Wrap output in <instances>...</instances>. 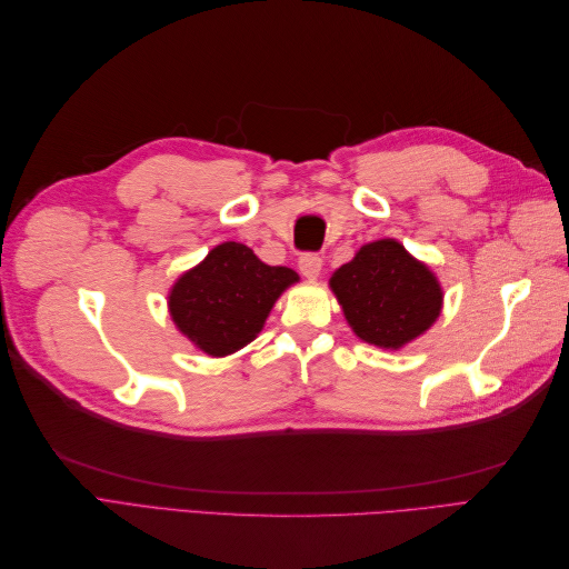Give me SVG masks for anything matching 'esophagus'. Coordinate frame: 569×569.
<instances>
[{
    "label": "esophagus",
    "instance_id": "obj_1",
    "mask_svg": "<svg viewBox=\"0 0 569 569\" xmlns=\"http://www.w3.org/2000/svg\"><path fill=\"white\" fill-rule=\"evenodd\" d=\"M299 270H301L303 278L318 280V274L322 270V258L318 253H301L299 256Z\"/></svg>",
    "mask_w": 569,
    "mask_h": 569
}]
</instances>
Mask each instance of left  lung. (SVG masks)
Listing matches in <instances>:
<instances>
[{
	"instance_id": "obj_1",
	"label": "left lung",
	"mask_w": 569,
	"mask_h": 569,
	"mask_svg": "<svg viewBox=\"0 0 569 569\" xmlns=\"http://www.w3.org/2000/svg\"><path fill=\"white\" fill-rule=\"evenodd\" d=\"M343 318L356 337L380 349H401L425 335L441 313L443 291L435 272L396 239L360 247L330 278Z\"/></svg>"
}]
</instances>
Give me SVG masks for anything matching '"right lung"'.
Masks as SVG:
<instances>
[{
    "mask_svg": "<svg viewBox=\"0 0 569 569\" xmlns=\"http://www.w3.org/2000/svg\"><path fill=\"white\" fill-rule=\"evenodd\" d=\"M295 282L299 274L291 268L266 266L249 247L222 242L170 289V318L197 349L222 358L258 337L274 301Z\"/></svg>",
    "mask_w": 569,
    "mask_h": 569,
    "instance_id": "right-lung-1",
    "label": "right lung"
}]
</instances>
